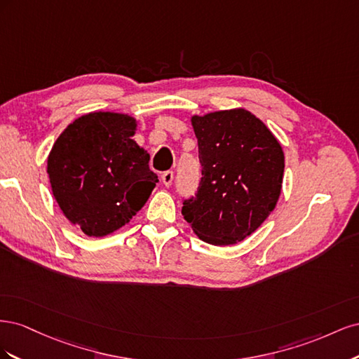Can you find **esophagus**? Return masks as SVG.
<instances>
[{
    "instance_id": "obj_1",
    "label": "esophagus",
    "mask_w": 359,
    "mask_h": 359,
    "mask_svg": "<svg viewBox=\"0 0 359 359\" xmlns=\"http://www.w3.org/2000/svg\"><path fill=\"white\" fill-rule=\"evenodd\" d=\"M161 181H163V184H165L166 187H170L172 182H173V172L172 170H166L161 175Z\"/></svg>"
}]
</instances>
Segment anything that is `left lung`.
Returning a JSON list of instances; mask_svg holds the SVG:
<instances>
[{"label": "left lung", "instance_id": "obj_1", "mask_svg": "<svg viewBox=\"0 0 359 359\" xmlns=\"http://www.w3.org/2000/svg\"><path fill=\"white\" fill-rule=\"evenodd\" d=\"M202 178L198 193L182 202V215L202 241H243L276 208L285 154L269 128L245 109L191 118Z\"/></svg>", "mask_w": 359, "mask_h": 359}]
</instances>
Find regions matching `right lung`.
I'll list each match as a JSON object with an SVG mask.
<instances>
[{
    "label": "right lung",
    "instance_id": "1",
    "mask_svg": "<svg viewBox=\"0 0 359 359\" xmlns=\"http://www.w3.org/2000/svg\"><path fill=\"white\" fill-rule=\"evenodd\" d=\"M135 130L132 116L91 112L69 124L50 149L53 196L88 236L109 235L128 223L158 182L149 154L132 139Z\"/></svg>",
    "mask_w": 359,
    "mask_h": 359
}]
</instances>
